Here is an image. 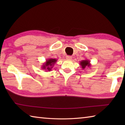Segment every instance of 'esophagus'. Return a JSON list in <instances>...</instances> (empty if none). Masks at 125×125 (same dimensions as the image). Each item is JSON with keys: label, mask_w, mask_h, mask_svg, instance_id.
<instances>
[{"label": "esophagus", "mask_w": 125, "mask_h": 125, "mask_svg": "<svg viewBox=\"0 0 125 125\" xmlns=\"http://www.w3.org/2000/svg\"><path fill=\"white\" fill-rule=\"evenodd\" d=\"M66 59L67 60H71L72 59V57L70 56H67L66 57Z\"/></svg>", "instance_id": "esophagus-1"}]
</instances>
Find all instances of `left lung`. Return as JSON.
Returning <instances> with one entry per match:
<instances>
[{
	"label": "left lung",
	"mask_w": 125,
	"mask_h": 125,
	"mask_svg": "<svg viewBox=\"0 0 125 125\" xmlns=\"http://www.w3.org/2000/svg\"><path fill=\"white\" fill-rule=\"evenodd\" d=\"M90 61L88 60H82L80 62V65L81 66L82 68L83 69H84L86 67H90L91 64H90Z\"/></svg>",
	"instance_id": "1"
}]
</instances>
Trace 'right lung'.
I'll list each match as a JSON object with an SVG mask.
<instances>
[{"instance_id": "obj_1", "label": "right lung", "mask_w": 125, "mask_h": 125, "mask_svg": "<svg viewBox=\"0 0 125 125\" xmlns=\"http://www.w3.org/2000/svg\"><path fill=\"white\" fill-rule=\"evenodd\" d=\"M57 60L54 58H48L46 60V62L43 63L42 65V69L46 70V71H51L55 63L57 62Z\"/></svg>"}]
</instances>
